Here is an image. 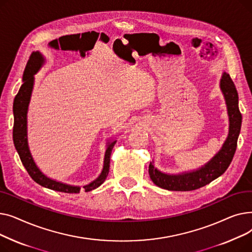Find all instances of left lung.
Segmentation results:
<instances>
[{
  "label": "left lung",
  "mask_w": 252,
  "mask_h": 252,
  "mask_svg": "<svg viewBox=\"0 0 252 252\" xmlns=\"http://www.w3.org/2000/svg\"><path fill=\"white\" fill-rule=\"evenodd\" d=\"M220 89L226 99L230 119L229 136L219 153L203 167L192 173L182 175H166L149 164V176L156 186L169 191H192L199 189L221 176L229 167L237 148L240 134L242 114L238 106V93L230 74L223 72Z\"/></svg>",
  "instance_id": "8db88e82"
}]
</instances>
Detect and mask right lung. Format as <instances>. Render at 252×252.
<instances>
[{
    "mask_svg": "<svg viewBox=\"0 0 252 252\" xmlns=\"http://www.w3.org/2000/svg\"><path fill=\"white\" fill-rule=\"evenodd\" d=\"M44 62L43 56L38 52H33L25 66V70L23 73V84L20 87L18 94L14 99L13 103V113H14V126H13V142L14 146L19 154L20 160L28 170L31 178L41 186L64 193H79L81 188L65 185L54 180L47 178L42 174V171L35 165L32 154L29 149L28 145V135H26V114H28V108L32 96V91L33 87V73H35ZM116 141L108 143V147L106 149L105 158H104V166L101 175L94 182L84 187L85 192H89L98 188L101 184L104 183L109 173L110 166V155L112 148Z\"/></svg>",
    "mask_w": 252,
    "mask_h": 252,
    "instance_id": "right-lung-1",
    "label": "right lung"
}]
</instances>
